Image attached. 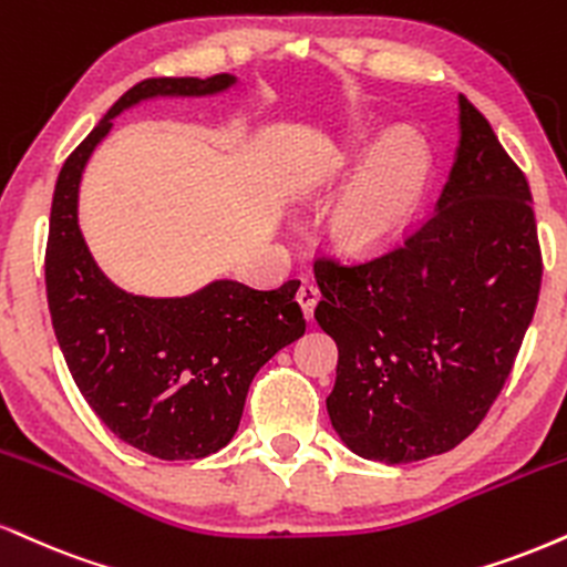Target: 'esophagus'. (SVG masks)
<instances>
[{
    "mask_svg": "<svg viewBox=\"0 0 567 567\" xmlns=\"http://www.w3.org/2000/svg\"><path fill=\"white\" fill-rule=\"evenodd\" d=\"M296 301L303 309L306 317L311 319L313 309H317V303H319V288H317V285H311V282L301 285V288H298V292H296Z\"/></svg>",
    "mask_w": 567,
    "mask_h": 567,
    "instance_id": "1",
    "label": "esophagus"
}]
</instances>
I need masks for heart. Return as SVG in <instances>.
Wrapping results in <instances>:
<instances>
[{"instance_id":"1","label":"heart","mask_w":567,"mask_h":567,"mask_svg":"<svg viewBox=\"0 0 567 567\" xmlns=\"http://www.w3.org/2000/svg\"><path fill=\"white\" fill-rule=\"evenodd\" d=\"M422 179L425 155L420 145L412 136L395 134L383 147L374 150L370 163L340 197L332 229L349 245L383 240L412 208Z\"/></svg>"}]
</instances>
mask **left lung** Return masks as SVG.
Here are the masks:
<instances>
[{
    "instance_id": "8db88e82",
    "label": "left lung",
    "mask_w": 567,
    "mask_h": 567,
    "mask_svg": "<svg viewBox=\"0 0 567 567\" xmlns=\"http://www.w3.org/2000/svg\"><path fill=\"white\" fill-rule=\"evenodd\" d=\"M542 271L525 174L460 94L439 208L383 254L313 261V317L338 343L327 412L346 446L406 465L465 441L513 372Z\"/></svg>"
}]
</instances>
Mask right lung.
Returning a JSON list of instances; mask_svg holds the SVG:
<instances>
[{"instance_id":"1","label":"right lung","mask_w":567,"mask_h":567,"mask_svg":"<svg viewBox=\"0 0 567 567\" xmlns=\"http://www.w3.org/2000/svg\"><path fill=\"white\" fill-rule=\"evenodd\" d=\"M231 84L229 73L140 81L68 155L54 184L44 279L60 351L94 414L158 460H200L227 446L256 372L306 332L296 301L301 279L271 290L218 279L187 298L128 296L89 256L79 182L121 111L158 94L203 97Z\"/></svg>"}]
</instances>
